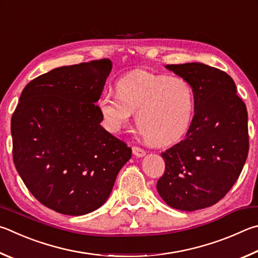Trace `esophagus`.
I'll list each match as a JSON object with an SVG mask.
<instances>
[{
    "label": "esophagus",
    "instance_id": "obj_1",
    "mask_svg": "<svg viewBox=\"0 0 258 258\" xmlns=\"http://www.w3.org/2000/svg\"><path fill=\"white\" fill-rule=\"evenodd\" d=\"M133 154L136 156V157H143L146 155V152L143 150V148H139L137 146H134L133 147Z\"/></svg>",
    "mask_w": 258,
    "mask_h": 258
}]
</instances>
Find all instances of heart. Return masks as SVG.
I'll return each mask as SVG.
<instances>
[{
  "instance_id": "b5f03b06",
  "label": "heart",
  "mask_w": 258,
  "mask_h": 258,
  "mask_svg": "<svg viewBox=\"0 0 258 258\" xmlns=\"http://www.w3.org/2000/svg\"><path fill=\"white\" fill-rule=\"evenodd\" d=\"M195 102L194 88L183 78L135 70L117 81L116 93L104 92L98 106L110 132H117L136 112L135 121L144 138L164 146L187 133Z\"/></svg>"
}]
</instances>
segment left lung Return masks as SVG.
Segmentation results:
<instances>
[{"mask_svg": "<svg viewBox=\"0 0 258 258\" xmlns=\"http://www.w3.org/2000/svg\"><path fill=\"white\" fill-rule=\"evenodd\" d=\"M165 68L191 85L196 102L186 138L161 154L165 172L156 188L175 210H202L222 200L241 173L249 150L247 108L225 72L200 62Z\"/></svg>", "mask_w": 258, "mask_h": 258, "instance_id": "left-lung-1", "label": "left lung"}]
</instances>
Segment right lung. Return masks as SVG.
I'll return each mask as SVG.
<instances>
[{"label": "right lung", "instance_id": "obj_1", "mask_svg": "<svg viewBox=\"0 0 258 258\" xmlns=\"http://www.w3.org/2000/svg\"><path fill=\"white\" fill-rule=\"evenodd\" d=\"M111 70L107 58L53 69L26 86L12 115L18 173L57 213L99 209L132 157V148L101 125L97 102Z\"/></svg>", "mask_w": 258, "mask_h": 258}]
</instances>
